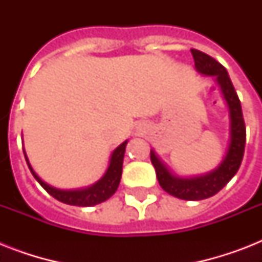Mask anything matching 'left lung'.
Segmentation results:
<instances>
[{
    "label": "left lung",
    "mask_w": 262,
    "mask_h": 262,
    "mask_svg": "<svg viewBox=\"0 0 262 262\" xmlns=\"http://www.w3.org/2000/svg\"><path fill=\"white\" fill-rule=\"evenodd\" d=\"M191 55L194 58L195 69L204 76L215 77V81L219 85L223 99L228 107V118H230V141L227 152L219 166L207 174L194 175V177H178L162 162L156 152L151 149V162L156 171L159 185L168 194L177 199L187 201H199L209 199L215 195L227 185L236 171L244 159L245 143H246V127H245L242 107L235 88L232 85L231 79L228 76L226 68L216 59L209 57L203 51L191 49Z\"/></svg>",
    "instance_id": "obj_1"
}]
</instances>
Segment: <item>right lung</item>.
Segmentation results:
<instances>
[{
    "mask_svg": "<svg viewBox=\"0 0 262 262\" xmlns=\"http://www.w3.org/2000/svg\"><path fill=\"white\" fill-rule=\"evenodd\" d=\"M127 140L123 141L121 145L115 148L113 154L110 156V162H108V167H107L106 172L103 174V177L99 179L98 182H95L91 186L83 187V189H73V190H63V189H57V187L51 186L49 183H46L36 172L34 171V168L30 164V160L27 158L26 151H24V156H26L27 164L30 167L31 172L34 175V178L40 183V186L53 195L54 199L68 205H77V207H92L96 204H100L103 201H106L114 194L117 189H118L119 181H121V175H122V163L123 156H125V148H126Z\"/></svg>",
    "mask_w": 262,
    "mask_h": 262,
    "instance_id": "obj_1",
    "label": "right lung"
}]
</instances>
